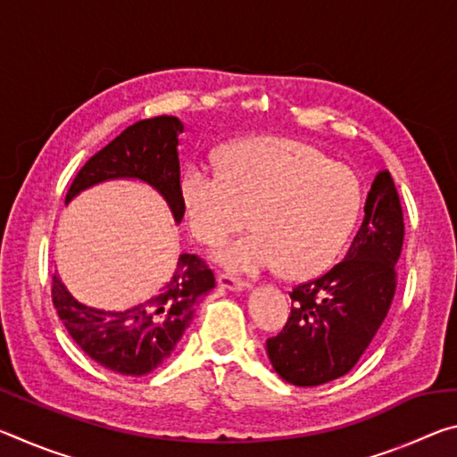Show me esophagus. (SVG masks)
I'll use <instances>...</instances> for the list:
<instances>
[{
    "instance_id": "34e87169",
    "label": "esophagus",
    "mask_w": 457,
    "mask_h": 457,
    "mask_svg": "<svg viewBox=\"0 0 457 457\" xmlns=\"http://www.w3.org/2000/svg\"><path fill=\"white\" fill-rule=\"evenodd\" d=\"M218 284L221 286V288H226V290H242V288H245V286H247V282L242 280V278H236V276H231V274H220L218 276Z\"/></svg>"
}]
</instances>
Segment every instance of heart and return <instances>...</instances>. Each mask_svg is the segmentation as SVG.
I'll list each match as a JSON object with an SVG mask.
<instances>
[{"label":"heart","mask_w":457,"mask_h":457,"mask_svg":"<svg viewBox=\"0 0 457 457\" xmlns=\"http://www.w3.org/2000/svg\"><path fill=\"white\" fill-rule=\"evenodd\" d=\"M221 169L189 165L181 197L201 244L220 245L247 221L256 229L223 247V266H282L292 278H311L335 264L362 210L361 181L349 167L298 141L247 138L223 149Z\"/></svg>","instance_id":"obj_1"}]
</instances>
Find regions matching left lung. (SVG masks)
Returning a JSON list of instances; mask_svg holds the SVG:
<instances>
[{"mask_svg":"<svg viewBox=\"0 0 457 457\" xmlns=\"http://www.w3.org/2000/svg\"><path fill=\"white\" fill-rule=\"evenodd\" d=\"M403 237L399 193L383 169L370 185L365 220L349 253L327 274L292 288L288 320L266 340L284 381L316 386L357 365L395 298Z\"/></svg>","mask_w":457,"mask_h":457,"instance_id":"obj_1","label":"left lung"}]
</instances>
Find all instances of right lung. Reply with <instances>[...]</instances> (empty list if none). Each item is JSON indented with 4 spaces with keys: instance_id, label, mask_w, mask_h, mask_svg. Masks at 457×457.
I'll return each mask as SVG.
<instances>
[{
    "instance_id": "right-lung-1",
    "label": "right lung",
    "mask_w": 457,
    "mask_h": 457,
    "mask_svg": "<svg viewBox=\"0 0 457 457\" xmlns=\"http://www.w3.org/2000/svg\"><path fill=\"white\" fill-rule=\"evenodd\" d=\"M181 133L183 122L169 114L127 127L84 163L66 201L104 179L135 177L153 185L167 199L175 221H181L185 205L177 149ZM213 286L215 276L205 260L181 253L171 280L129 311L104 312L76 303L58 276H52V303L74 343L92 361L119 375L141 377L169 359L191 324L197 303Z\"/></svg>"
}]
</instances>
